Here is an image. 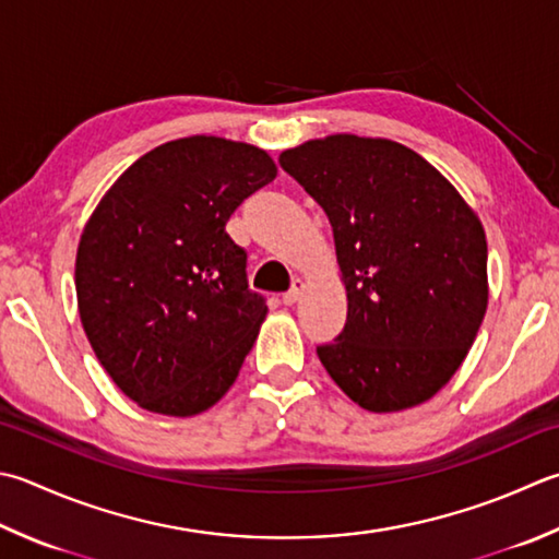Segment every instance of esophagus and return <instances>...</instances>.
Masks as SVG:
<instances>
[{"mask_svg":"<svg viewBox=\"0 0 559 559\" xmlns=\"http://www.w3.org/2000/svg\"><path fill=\"white\" fill-rule=\"evenodd\" d=\"M301 292H304V282L301 280H294L289 292L282 294V304H287V307H292V304H297L299 297H301Z\"/></svg>","mask_w":559,"mask_h":559,"instance_id":"obj_1","label":"esophagus"}]
</instances>
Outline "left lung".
<instances>
[{"label":"left lung","mask_w":559,"mask_h":559,"mask_svg":"<svg viewBox=\"0 0 559 559\" xmlns=\"http://www.w3.org/2000/svg\"><path fill=\"white\" fill-rule=\"evenodd\" d=\"M333 226L347 292L325 372L374 414L428 402L465 360L487 313V238L477 214L418 153L338 133L280 155Z\"/></svg>","instance_id":"left-lung-1"}]
</instances>
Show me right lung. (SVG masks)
Wrapping results in <instances>:
<instances>
[{"label": "right lung", "mask_w": 559, "mask_h": 559, "mask_svg": "<svg viewBox=\"0 0 559 559\" xmlns=\"http://www.w3.org/2000/svg\"><path fill=\"white\" fill-rule=\"evenodd\" d=\"M277 177L248 143L189 135L139 157L82 230V329L121 392L145 411L194 416L236 382L265 321L230 214Z\"/></svg>", "instance_id": "right-lung-1"}]
</instances>
